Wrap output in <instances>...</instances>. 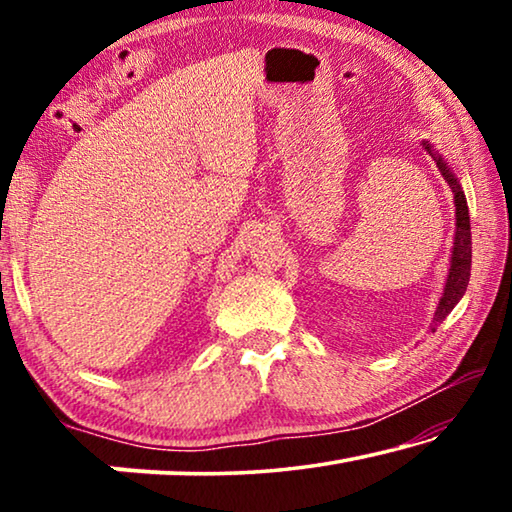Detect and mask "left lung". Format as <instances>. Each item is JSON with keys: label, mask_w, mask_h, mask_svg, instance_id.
<instances>
[{"label": "left lung", "mask_w": 512, "mask_h": 512, "mask_svg": "<svg viewBox=\"0 0 512 512\" xmlns=\"http://www.w3.org/2000/svg\"><path fill=\"white\" fill-rule=\"evenodd\" d=\"M424 149H429V144L424 142ZM433 155V153H431ZM436 158L438 169L443 171L445 183L452 187L454 192V205H456V237H454V250H452V266H449V277L445 284V293L440 298V305L436 309V316H433V332H436V325L443 323L449 316V311L456 307V302L463 298L467 289V282H470V271H472V232H470V212H467V201L461 185L454 178V173L447 169L443 158L433 155Z\"/></svg>", "instance_id": "1"}]
</instances>
